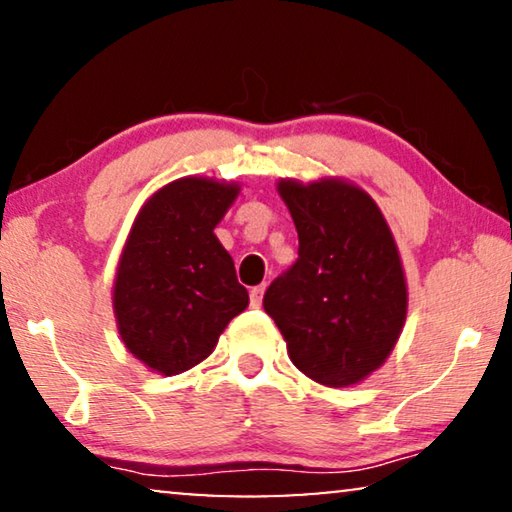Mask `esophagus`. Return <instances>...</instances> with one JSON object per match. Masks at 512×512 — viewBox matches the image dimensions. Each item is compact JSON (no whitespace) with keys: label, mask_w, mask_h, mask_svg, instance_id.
Segmentation results:
<instances>
[{"label":"esophagus","mask_w":512,"mask_h":512,"mask_svg":"<svg viewBox=\"0 0 512 512\" xmlns=\"http://www.w3.org/2000/svg\"><path fill=\"white\" fill-rule=\"evenodd\" d=\"M263 293H265V284H258V286H254V289H251V307H261V303H263Z\"/></svg>","instance_id":"esophagus-1"}]
</instances>
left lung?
I'll return each mask as SVG.
<instances>
[{"label":"left lung","instance_id":"1","mask_svg":"<svg viewBox=\"0 0 512 512\" xmlns=\"http://www.w3.org/2000/svg\"><path fill=\"white\" fill-rule=\"evenodd\" d=\"M277 191L300 247L263 307L300 373L324 387H352L401 338L408 284L396 240L377 202L352 181L279 179Z\"/></svg>","mask_w":512,"mask_h":512}]
</instances>
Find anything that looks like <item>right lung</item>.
Segmentation results:
<instances>
[{
    "label": "right lung",
    "mask_w": 512,
    "mask_h": 512,
    "mask_svg": "<svg viewBox=\"0 0 512 512\" xmlns=\"http://www.w3.org/2000/svg\"><path fill=\"white\" fill-rule=\"evenodd\" d=\"M237 195L235 181L181 177L135 216L114 277V317L123 345L153 373L198 366L247 310L249 293L214 235Z\"/></svg>",
    "instance_id": "right-lung-1"
}]
</instances>
